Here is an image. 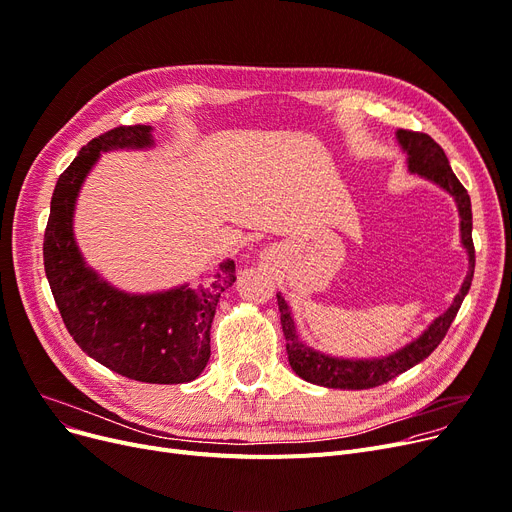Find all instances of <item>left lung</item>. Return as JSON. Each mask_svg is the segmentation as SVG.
Listing matches in <instances>:
<instances>
[{
  "instance_id": "8db88e82",
  "label": "left lung",
  "mask_w": 512,
  "mask_h": 512,
  "mask_svg": "<svg viewBox=\"0 0 512 512\" xmlns=\"http://www.w3.org/2000/svg\"><path fill=\"white\" fill-rule=\"evenodd\" d=\"M395 136L399 146H402V150L408 154V171L437 184L456 201L458 215H460V242L466 249V253H469V274H466L460 293L454 297V303L448 307V311H443L439 318H435L431 326L422 332L418 339H414L402 349L385 355V358H372V360L332 358V355L307 347L297 335L295 320L291 316V307H288L282 295H276L278 309H280V324L286 339L288 364H291V368L307 383H314L328 389H372L383 383H389L397 374H402L412 366H416L418 362L429 358V355L435 351V347L443 341V337H446L450 324L454 322L458 309L471 288L473 272H475L471 196L454 175L446 152H443V148L431 136L420 131H408V129H397Z\"/></svg>"
}]
</instances>
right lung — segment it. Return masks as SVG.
I'll list each match as a JSON object with an SVG mask.
<instances>
[{
    "mask_svg": "<svg viewBox=\"0 0 512 512\" xmlns=\"http://www.w3.org/2000/svg\"><path fill=\"white\" fill-rule=\"evenodd\" d=\"M152 144L150 125H121L79 150L52 194L43 265L66 330L90 358L131 381L177 385L194 381L209 362L215 307L236 280L234 261L194 286L131 295L87 268L73 234L77 196L100 152Z\"/></svg>",
    "mask_w": 512,
    "mask_h": 512,
    "instance_id": "add662e5",
    "label": "right lung"
}]
</instances>
